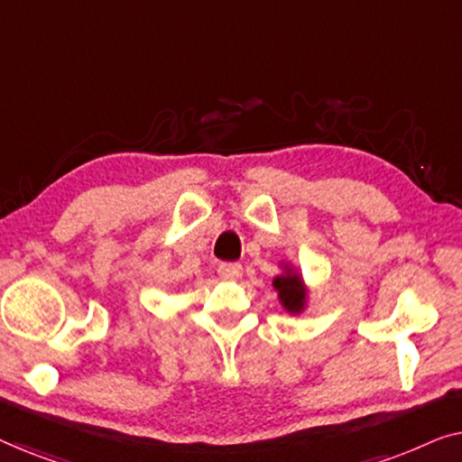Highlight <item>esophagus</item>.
<instances>
[{"label":"esophagus","instance_id":"34e87169","mask_svg":"<svg viewBox=\"0 0 462 462\" xmlns=\"http://www.w3.org/2000/svg\"><path fill=\"white\" fill-rule=\"evenodd\" d=\"M218 275L223 277V280H237V277H242V264L239 263L218 264Z\"/></svg>","mask_w":462,"mask_h":462}]
</instances>
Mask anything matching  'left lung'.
Returning a JSON list of instances; mask_svg holds the SVG:
<instances>
[{
    "instance_id": "8db88e82",
    "label": "left lung",
    "mask_w": 462,
    "mask_h": 462,
    "mask_svg": "<svg viewBox=\"0 0 462 462\" xmlns=\"http://www.w3.org/2000/svg\"><path fill=\"white\" fill-rule=\"evenodd\" d=\"M273 286L277 292H280L282 305L288 309V311L299 313L302 305H305V290H302L300 277L299 275H280L275 277Z\"/></svg>"
}]
</instances>
